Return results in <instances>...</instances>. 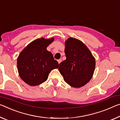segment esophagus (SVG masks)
I'll return each instance as SVG.
<instances>
[{
  "mask_svg": "<svg viewBox=\"0 0 120 120\" xmlns=\"http://www.w3.org/2000/svg\"><path fill=\"white\" fill-rule=\"evenodd\" d=\"M61 61H62V60L61 59H59V60H58V64H60L61 62Z\"/></svg>",
  "mask_w": 120,
  "mask_h": 120,
  "instance_id": "obj_1",
  "label": "esophagus"
}]
</instances>
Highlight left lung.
Instances as JSON below:
<instances>
[{
    "label": "left lung",
    "instance_id": "1",
    "mask_svg": "<svg viewBox=\"0 0 120 120\" xmlns=\"http://www.w3.org/2000/svg\"><path fill=\"white\" fill-rule=\"evenodd\" d=\"M64 44L66 59L59 64V70L68 84L79 88L92 79L96 60L89 49L80 40L69 37Z\"/></svg>",
    "mask_w": 120,
    "mask_h": 120
}]
</instances>
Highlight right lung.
<instances>
[{"mask_svg": "<svg viewBox=\"0 0 120 120\" xmlns=\"http://www.w3.org/2000/svg\"><path fill=\"white\" fill-rule=\"evenodd\" d=\"M54 38H41L31 41L23 50L17 59V67L21 79L30 86H36L46 81L49 74L58 68L47 47L54 41Z\"/></svg>", "mask_w": 120, "mask_h": 120, "instance_id": "1", "label": "right lung"}]
</instances>
